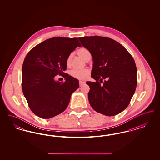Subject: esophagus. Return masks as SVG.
I'll return each mask as SVG.
<instances>
[{"instance_id": "34e87169", "label": "esophagus", "mask_w": 160, "mask_h": 160, "mask_svg": "<svg viewBox=\"0 0 160 160\" xmlns=\"http://www.w3.org/2000/svg\"><path fill=\"white\" fill-rule=\"evenodd\" d=\"M85 84V82H83V81H80L79 82V84H80V86H83V84Z\"/></svg>"}]
</instances>
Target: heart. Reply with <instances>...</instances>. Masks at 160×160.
<instances>
[{"mask_svg":"<svg viewBox=\"0 0 160 160\" xmlns=\"http://www.w3.org/2000/svg\"><path fill=\"white\" fill-rule=\"evenodd\" d=\"M77 53L81 56L84 60H86L89 56H91L90 52L84 47H82L79 48L77 50ZM72 58V54H69L68 56L67 59V65L69 66L71 62V60ZM89 74V71L86 69H73L71 71V75L74 78H79V79H83L86 78Z\"/></svg>","mask_w":160,"mask_h":160,"instance_id":"obj_1","label":"heart"}]
</instances>
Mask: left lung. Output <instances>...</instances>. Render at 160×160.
I'll list each match as a JSON object with an SVG mask.
<instances>
[{
    "label": "left lung",
    "mask_w": 160,
    "mask_h": 160,
    "mask_svg": "<svg viewBox=\"0 0 160 160\" xmlns=\"http://www.w3.org/2000/svg\"><path fill=\"white\" fill-rule=\"evenodd\" d=\"M78 39L93 60L91 77L96 82H86L90 87V105L106 116L121 113L129 105L137 86V68L132 56L111 38L91 36ZM103 79L101 86L99 80Z\"/></svg>",
    "instance_id": "8db88e82"
}]
</instances>
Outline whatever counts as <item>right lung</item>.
Segmentation results:
<instances>
[{"instance_id": "add662e5", "label": "right lung", "mask_w": 160, "mask_h": 160, "mask_svg": "<svg viewBox=\"0 0 160 160\" xmlns=\"http://www.w3.org/2000/svg\"><path fill=\"white\" fill-rule=\"evenodd\" d=\"M78 46L82 45L77 38L54 37L34 47L26 56L22 91L30 109L38 117L49 119L63 112L78 88V80L64 72L67 57ZM57 75L66 80L56 82Z\"/></svg>"}]
</instances>
